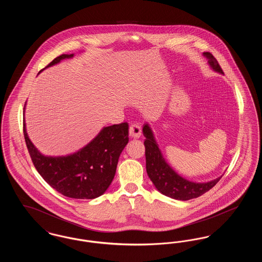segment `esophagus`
Instances as JSON below:
<instances>
[{"label":"esophagus","instance_id":"34e87169","mask_svg":"<svg viewBox=\"0 0 262 262\" xmlns=\"http://www.w3.org/2000/svg\"><path fill=\"white\" fill-rule=\"evenodd\" d=\"M128 130H129V136L132 137L137 138L141 136V127L138 124H132L129 125Z\"/></svg>","mask_w":262,"mask_h":262}]
</instances>
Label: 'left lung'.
I'll return each mask as SVG.
<instances>
[{
	"mask_svg": "<svg viewBox=\"0 0 262 262\" xmlns=\"http://www.w3.org/2000/svg\"><path fill=\"white\" fill-rule=\"evenodd\" d=\"M203 55L208 59V63L214 71L224 74L219 62L211 53L204 52ZM142 130L145 137L146 172L154 186L166 196L179 200L196 199L211 189L222 178L221 176L208 183H193L184 179L177 174L163 158L162 153L148 124L143 125Z\"/></svg>",
	"mask_w": 262,
	"mask_h": 262,
	"instance_id": "8db88e82",
	"label": "left lung"
}]
</instances>
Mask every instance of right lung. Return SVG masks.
Masks as SVG:
<instances>
[{"instance_id":"right-lung-1","label":"right lung","mask_w":262,"mask_h":262,"mask_svg":"<svg viewBox=\"0 0 262 262\" xmlns=\"http://www.w3.org/2000/svg\"><path fill=\"white\" fill-rule=\"evenodd\" d=\"M74 55L62 54L46 67ZM25 143L30 158L41 177L62 195L76 200H93L102 195L112 183L119 157L128 142V124L104 127L85 147L60 157L42 155L27 137Z\"/></svg>"}]
</instances>
